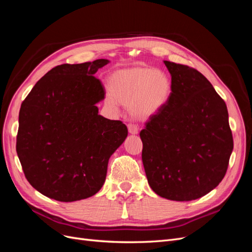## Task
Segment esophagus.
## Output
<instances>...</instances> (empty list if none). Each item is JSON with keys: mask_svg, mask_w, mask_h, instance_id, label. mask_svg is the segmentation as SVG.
Instances as JSON below:
<instances>
[{"mask_svg": "<svg viewBox=\"0 0 252 252\" xmlns=\"http://www.w3.org/2000/svg\"><path fill=\"white\" fill-rule=\"evenodd\" d=\"M128 131L130 134H138L139 127L135 124H128Z\"/></svg>", "mask_w": 252, "mask_h": 252, "instance_id": "obj_1", "label": "esophagus"}]
</instances>
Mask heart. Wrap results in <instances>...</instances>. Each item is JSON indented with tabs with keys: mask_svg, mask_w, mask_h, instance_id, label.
<instances>
[{
	"mask_svg": "<svg viewBox=\"0 0 252 252\" xmlns=\"http://www.w3.org/2000/svg\"><path fill=\"white\" fill-rule=\"evenodd\" d=\"M110 105H129V111L147 120L161 111L172 91L169 75L152 67L134 66L116 70L108 80Z\"/></svg>",
	"mask_w": 252,
	"mask_h": 252,
	"instance_id": "obj_1",
	"label": "heart"
}]
</instances>
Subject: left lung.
I'll return each mask as SVG.
<instances>
[{
    "instance_id": "obj_1",
    "label": "left lung",
    "mask_w": 252,
    "mask_h": 252,
    "mask_svg": "<svg viewBox=\"0 0 252 252\" xmlns=\"http://www.w3.org/2000/svg\"><path fill=\"white\" fill-rule=\"evenodd\" d=\"M164 64L171 75V95L140 132L142 161L158 195L192 201L215 189L226 174L233 149L227 106L194 68Z\"/></svg>"
}]
</instances>
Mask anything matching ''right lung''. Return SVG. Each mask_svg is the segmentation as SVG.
<instances>
[{
  "instance_id": "1",
  "label": "right lung",
  "mask_w": 252,
  "mask_h": 252,
  "mask_svg": "<svg viewBox=\"0 0 252 252\" xmlns=\"http://www.w3.org/2000/svg\"><path fill=\"white\" fill-rule=\"evenodd\" d=\"M98 59L52 68L36 82L19 114L17 154L34 189L60 202L94 195L104 185L108 161L128 130L98 114L105 89Z\"/></svg>"
}]
</instances>
